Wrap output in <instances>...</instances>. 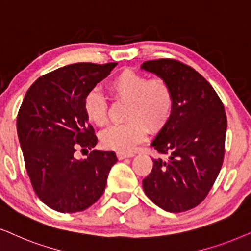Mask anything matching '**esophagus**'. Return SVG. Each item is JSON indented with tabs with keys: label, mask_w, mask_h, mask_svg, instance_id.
Listing matches in <instances>:
<instances>
[{
	"label": "esophagus",
	"mask_w": 251,
	"mask_h": 251,
	"mask_svg": "<svg viewBox=\"0 0 251 251\" xmlns=\"http://www.w3.org/2000/svg\"><path fill=\"white\" fill-rule=\"evenodd\" d=\"M133 156H134V153H133V152H125V151H118V152H117V157H118V159L129 158V157H133Z\"/></svg>",
	"instance_id": "34e87169"
}]
</instances>
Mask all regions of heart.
<instances>
[{
    "mask_svg": "<svg viewBox=\"0 0 251 251\" xmlns=\"http://www.w3.org/2000/svg\"><path fill=\"white\" fill-rule=\"evenodd\" d=\"M108 91L116 101L126 102L124 118L127 120L102 132L101 142L108 149L119 151L134 149L145 140L147 127L158 131L172 115L173 93L163 79L149 80L141 73L124 70L109 80ZM83 109L95 125L103 126L108 122V102L98 89L86 95Z\"/></svg>",
    "mask_w": 251,
    "mask_h": 251,
    "instance_id": "1",
    "label": "heart"
}]
</instances>
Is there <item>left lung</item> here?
<instances>
[{"label": "left lung", "mask_w": 251, "mask_h": 251, "mask_svg": "<svg viewBox=\"0 0 251 251\" xmlns=\"http://www.w3.org/2000/svg\"><path fill=\"white\" fill-rule=\"evenodd\" d=\"M141 69L165 80L173 93L172 115L151 142L168 157L152 158L143 190L165 211H187L206 198L222 169L225 109L212 86L181 62L156 59L145 62Z\"/></svg>", "instance_id": "8db88e82"}]
</instances>
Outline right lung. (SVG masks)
Wrapping results in <instances>:
<instances>
[{"mask_svg": "<svg viewBox=\"0 0 251 251\" xmlns=\"http://www.w3.org/2000/svg\"><path fill=\"white\" fill-rule=\"evenodd\" d=\"M117 63H75L40 76L26 93L17 116L25 166L38 198L63 213L83 211L101 198L113 151L92 150L76 159L78 147L94 148L98 138L83 101Z\"/></svg>", "mask_w": 251, "mask_h": 251, "instance_id": "obj_1", "label": "right lung"}]
</instances>
